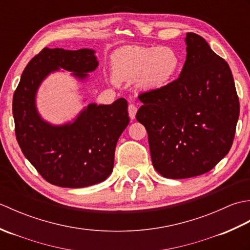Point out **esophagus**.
I'll use <instances>...</instances> for the list:
<instances>
[{
    "label": "esophagus",
    "mask_w": 250,
    "mask_h": 250,
    "mask_svg": "<svg viewBox=\"0 0 250 250\" xmlns=\"http://www.w3.org/2000/svg\"><path fill=\"white\" fill-rule=\"evenodd\" d=\"M128 111H129V116L131 119H134L135 118V115H136V111H137V107L134 104H130L129 107H128Z\"/></svg>",
    "instance_id": "esophagus-1"
}]
</instances>
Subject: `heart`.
<instances>
[{"instance_id":"1","label":"heart","mask_w":250,"mask_h":250,"mask_svg":"<svg viewBox=\"0 0 250 250\" xmlns=\"http://www.w3.org/2000/svg\"><path fill=\"white\" fill-rule=\"evenodd\" d=\"M177 51L169 46H125L113 56L117 81L137 78L144 89H159L176 77L180 68Z\"/></svg>"}]
</instances>
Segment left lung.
Here are the masks:
<instances>
[{"label": "left lung", "mask_w": 250, "mask_h": 250, "mask_svg": "<svg viewBox=\"0 0 250 250\" xmlns=\"http://www.w3.org/2000/svg\"><path fill=\"white\" fill-rule=\"evenodd\" d=\"M187 58L177 79L139 94L152 166L182 179L209 172L232 146L240 102L229 64L203 37L187 33Z\"/></svg>", "instance_id": "1"}]
</instances>
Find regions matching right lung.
Here are the masks:
<instances>
[{"label":"right lung","mask_w":250,"mask_h":250,"mask_svg":"<svg viewBox=\"0 0 250 250\" xmlns=\"http://www.w3.org/2000/svg\"><path fill=\"white\" fill-rule=\"evenodd\" d=\"M98 64L92 49L44 48L30 60L15 90L13 115L18 144L41 176L59 187H88L108 177L117 142L130 121L128 102L120 98L110 105L90 104L73 124L54 126L37 114L36 90L59 67L84 78Z\"/></svg>","instance_id":"1"}]
</instances>
